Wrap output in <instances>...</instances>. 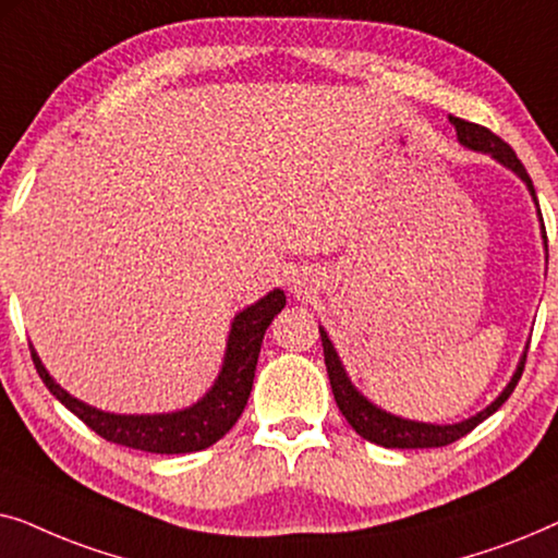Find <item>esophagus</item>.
<instances>
[{
	"label": "esophagus",
	"mask_w": 558,
	"mask_h": 558,
	"mask_svg": "<svg viewBox=\"0 0 558 558\" xmlns=\"http://www.w3.org/2000/svg\"><path fill=\"white\" fill-rule=\"evenodd\" d=\"M294 284V292H302V289H307V284H304V277L302 279H292Z\"/></svg>",
	"instance_id": "34e87169"
}]
</instances>
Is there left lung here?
<instances>
[{"instance_id":"8db88e82","label":"left lung","mask_w":558,"mask_h":558,"mask_svg":"<svg viewBox=\"0 0 558 558\" xmlns=\"http://www.w3.org/2000/svg\"><path fill=\"white\" fill-rule=\"evenodd\" d=\"M449 121H452V124H454L457 140H460L464 147L477 149V151H487V155H493L495 159H498V162L510 167V170H513L515 174H521V178L525 180V185H529V190H531L533 201H536V190H533V182L529 178V172H525L523 162L515 157V151L510 149L508 142H502L500 136L493 134L487 126L472 124V121H464V119H457V117H449ZM544 239H546V228H544ZM319 338H323L325 365H327V376H330L335 403H338V409L342 411V416L348 418V424L353 426V429L361 434L363 439L373 441V445L393 447V449L447 447V445H452V441L462 439L464 434H470L477 424H483L487 416L495 414V411H498L502 403L508 401V396L513 393V388L518 386V380H521L523 368H525V355H523V361H521V365H518L515 376L508 384L506 391H502L498 399H495L485 411H480L477 416L468 418V422L452 424V426L418 424V422H407V418L386 414V411H380V409L373 407L371 401H365L363 396L357 393L353 386H350L345 371H342V365L338 361V353H335L332 342L325 335V330H319Z\"/></svg>"}]
</instances>
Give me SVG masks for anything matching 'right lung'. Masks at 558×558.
Wrapping results in <instances>:
<instances>
[{
  "label": "right lung",
  "mask_w": 558,
  "mask_h": 558,
  "mask_svg": "<svg viewBox=\"0 0 558 558\" xmlns=\"http://www.w3.org/2000/svg\"><path fill=\"white\" fill-rule=\"evenodd\" d=\"M284 292H281V289H274V292L266 294L262 302H256L254 307L243 310L241 315L235 317L218 384L210 388V393L205 396L203 401H197L195 407H190L185 411H178V414L119 416L90 409L83 401L73 399L71 393H65L63 388L48 376V371L43 368L40 357L35 355L33 348H29V355H33L35 368L40 373L43 384L48 386V391L56 396L65 409H71L88 429H94L98 437H104L106 441L155 454L201 452V449L216 445V441L223 437L226 432H231V426L239 422L241 411L246 407L251 396V386H254L256 361L258 353H262L264 332L266 327L271 325L274 315H279V312L284 310Z\"/></svg>",
  "instance_id": "obj_1"
}]
</instances>
